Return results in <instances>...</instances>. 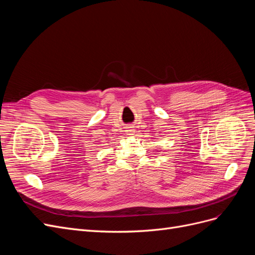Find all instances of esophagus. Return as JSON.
<instances>
[{
    "mask_svg": "<svg viewBox=\"0 0 255 255\" xmlns=\"http://www.w3.org/2000/svg\"><path fill=\"white\" fill-rule=\"evenodd\" d=\"M134 128H133V127H129V128H128V130H127V132H128V135H133L135 132H134Z\"/></svg>",
    "mask_w": 255,
    "mask_h": 255,
    "instance_id": "esophagus-1",
    "label": "esophagus"
}]
</instances>
